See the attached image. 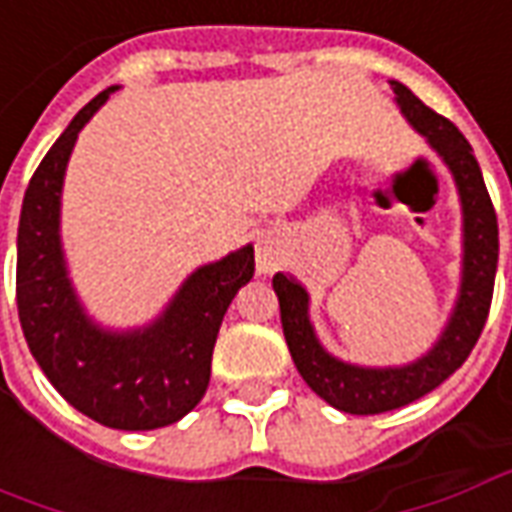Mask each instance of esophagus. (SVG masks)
<instances>
[{
    "instance_id": "obj_1",
    "label": "esophagus",
    "mask_w": 512,
    "mask_h": 512,
    "mask_svg": "<svg viewBox=\"0 0 512 512\" xmlns=\"http://www.w3.org/2000/svg\"><path fill=\"white\" fill-rule=\"evenodd\" d=\"M279 260H282V252H279L277 241L271 235L260 238L257 241V271L260 274H271L279 266Z\"/></svg>"
}]
</instances>
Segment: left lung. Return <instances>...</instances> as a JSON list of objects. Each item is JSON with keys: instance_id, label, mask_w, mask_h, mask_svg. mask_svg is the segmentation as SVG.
<instances>
[{"instance_id": "obj_1", "label": "left lung", "mask_w": 512, "mask_h": 512, "mask_svg": "<svg viewBox=\"0 0 512 512\" xmlns=\"http://www.w3.org/2000/svg\"><path fill=\"white\" fill-rule=\"evenodd\" d=\"M400 112L411 126L428 139V145L450 167L463 211V271L461 293L455 301L450 321L428 354L403 367H359L334 359L323 351L310 323V296L288 274L274 277L279 296L282 332L288 340L290 356L299 367L301 378L312 392L329 406L345 414H384L414 403L433 392L441 381L458 370L472 354L477 337L483 332L485 318L494 296L496 260H499V227H496L494 202L485 189L483 172L472 153V145L463 139L447 117L419 101L406 84L389 82Z\"/></svg>"}]
</instances>
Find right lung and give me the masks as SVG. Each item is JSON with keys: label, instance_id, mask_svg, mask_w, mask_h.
<instances>
[{"label": "right lung", "instance_id": "add662e5", "mask_svg": "<svg viewBox=\"0 0 512 512\" xmlns=\"http://www.w3.org/2000/svg\"><path fill=\"white\" fill-rule=\"evenodd\" d=\"M115 90L98 93L73 117L29 180L18 222L16 304L35 362L76 411L106 428L153 430L186 417L205 395L216 334L255 274V249L246 244L197 268L145 329L109 332L90 321L65 268L60 197L76 136Z\"/></svg>", "mask_w": 512, "mask_h": 512}]
</instances>
